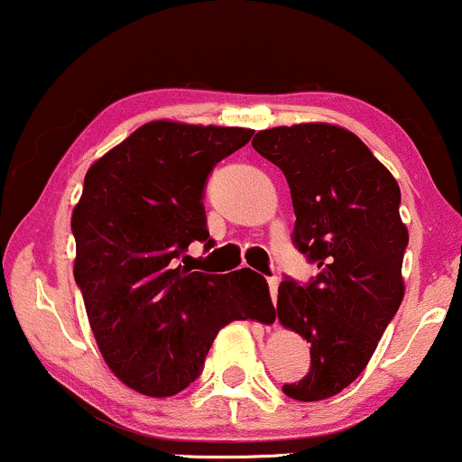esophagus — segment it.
Masks as SVG:
<instances>
[{"mask_svg": "<svg viewBox=\"0 0 462 462\" xmlns=\"http://www.w3.org/2000/svg\"><path fill=\"white\" fill-rule=\"evenodd\" d=\"M278 284L280 280L272 275V278H267V286H269V295H272V300H275V295H278Z\"/></svg>", "mask_w": 462, "mask_h": 462, "instance_id": "34e87169", "label": "esophagus"}]
</instances>
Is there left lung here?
<instances>
[{
    "mask_svg": "<svg viewBox=\"0 0 462 462\" xmlns=\"http://www.w3.org/2000/svg\"><path fill=\"white\" fill-rule=\"evenodd\" d=\"M252 145L282 169L295 210L293 243L319 269L306 286L286 278L278 289L280 323L310 343L309 374L282 391L319 402L363 374L404 298L400 187L338 125H280L258 132Z\"/></svg>",
    "mask_w": 462,
    "mask_h": 462,
    "instance_id": "obj_1",
    "label": "left lung"
}]
</instances>
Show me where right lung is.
I'll return each instance as SVG.
<instances>
[{
	"instance_id": "1",
	"label": "right lung",
	"mask_w": 462,
	"mask_h": 462,
	"mask_svg": "<svg viewBox=\"0 0 462 462\" xmlns=\"http://www.w3.org/2000/svg\"><path fill=\"white\" fill-rule=\"evenodd\" d=\"M254 130L150 121L91 164L71 215L73 275L99 352L136 393L176 395L201 374L217 332L272 310L252 269L217 275L178 264L208 241L206 180Z\"/></svg>"
}]
</instances>
